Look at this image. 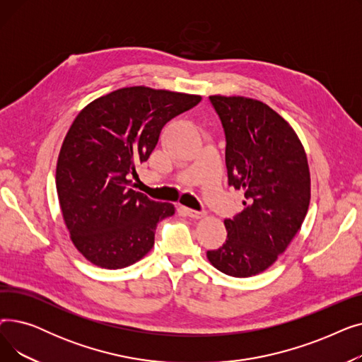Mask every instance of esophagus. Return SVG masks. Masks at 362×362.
<instances>
[{"label": "esophagus", "mask_w": 362, "mask_h": 362, "mask_svg": "<svg viewBox=\"0 0 362 362\" xmlns=\"http://www.w3.org/2000/svg\"><path fill=\"white\" fill-rule=\"evenodd\" d=\"M183 211L191 218H202V217H205L204 211H195V210H191V208H183Z\"/></svg>", "instance_id": "1"}]
</instances>
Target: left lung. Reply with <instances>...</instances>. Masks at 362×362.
Instances as JSON below:
<instances>
[{"label": "left lung", "instance_id": "8db88e82", "mask_svg": "<svg viewBox=\"0 0 362 362\" xmlns=\"http://www.w3.org/2000/svg\"><path fill=\"white\" fill-rule=\"evenodd\" d=\"M226 135L229 185L245 194L243 211L224 220L227 239L206 258L233 277L267 270L305 220L311 177L305 149L292 126L267 104L211 95Z\"/></svg>", "mask_w": 362, "mask_h": 362}]
</instances>
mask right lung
Here are the masks:
<instances>
[{"label": "right lung", "instance_id": "add662e5", "mask_svg": "<svg viewBox=\"0 0 362 362\" xmlns=\"http://www.w3.org/2000/svg\"><path fill=\"white\" fill-rule=\"evenodd\" d=\"M199 101V95L130 86L93 100L74 119L55 185L70 239L89 262L124 269L152 250L158 221L176 208L133 191L130 177L149 158L164 124Z\"/></svg>", "mask_w": 362, "mask_h": 362}]
</instances>
